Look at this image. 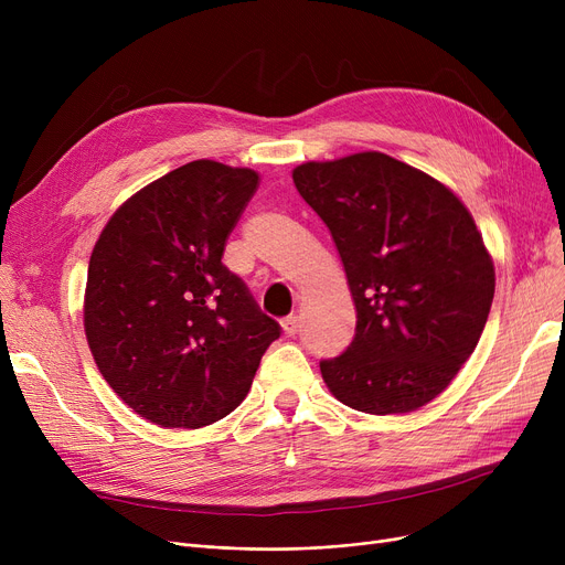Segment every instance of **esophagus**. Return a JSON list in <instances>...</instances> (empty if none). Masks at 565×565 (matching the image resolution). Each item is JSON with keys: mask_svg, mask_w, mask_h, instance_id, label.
<instances>
[{"mask_svg": "<svg viewBox=\"0 0 565 565\" xmlns=\"http://www.w3.org/2000/svg\"><path fill=\"white\" fill-rule=\"evenodd\" d=\"M281 328H284V334L286 337H295L300 332V318L298 316H288L281 320Z\"/></svg>", "mask_w": 565, "mask_h": 565, "instance_id": "obj_1", "label": "esophagus"}]
</instances>
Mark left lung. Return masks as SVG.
<instances>
[{
	"mask_svg": "<svg viewBox=\"0 0 565 565\" xmlns=\"http://www.w3.org/2000/svg\"><path fill=\"white\" fill-rule=\"evenodd\" d=\"M328 224L358 309L352 343L320 373L348 407L419 409L477 348L494 265L462 201L428 173L377 151L292 171Z\"/></svg>",
	"mask_w": 565,
	"mask_h": 565,
	"instance_id": "8db88e82",
	"label": "left lung"
}]
</instances>
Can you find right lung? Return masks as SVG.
Returning <instances> with one entry per match:
<instances>
[{"label": "right lung", "instance_id": "obj_1", "mask_svg": "<svg viewBox=\"0 0 565 565\" xmlns=\"http://www.w3.org/2000/svg\"><path fill=\"white\" fill-rule=\"evenodd\" d=\"M258 173L213 160L130 196L88 260L84 332L128 407L162 428H201L241 405L281 328L222 263Z\"/></svg>", "mask_w": 565, "mask_h": 565}]
</instances>
